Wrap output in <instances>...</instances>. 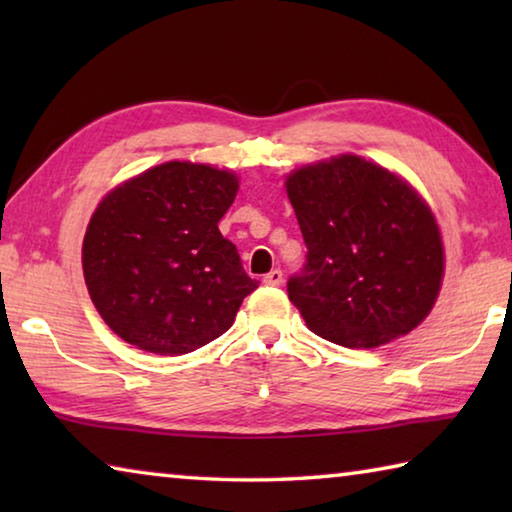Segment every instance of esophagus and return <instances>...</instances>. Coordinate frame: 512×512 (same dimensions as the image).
<instances>
[{
    "label": "esophagus",
    "instance_id": "esophagus-1",
    "mask_svg": "<svg viewBox=\"0 0 512 512\" xmlns=\"http://www.w3.org/2000/svg\"><path fill=\"white\" fill-rule=\"evenodd\" d=\"M264 284H268V287H280V284L284 282V273L280 271V268H273L271 273L264 275Z\"/></svg>",
    "mask_w": 512,
    "mask_h": 512
}]
</instances>
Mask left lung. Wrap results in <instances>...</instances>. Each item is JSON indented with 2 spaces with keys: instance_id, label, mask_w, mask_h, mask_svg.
I'll return each mask as SVG.
<instances>
[{
  "instance_id": "obj_1",
  "label": "left lung",
  "mask_w": 512,
  "mask_h": 512,
  "mask_svg": "<svg viewBox=\"0 0 512 512\" xmlns=\"http://www.w3.org/2000/svg\"><path fill=\"white\" fill-rule=\"evenodd\" d=\"M287 194L307 246L287 291L311 332L343 348H377L429 316L443 239L406 180L348 153L289 173Z\"/></svg>"
}]
</instances>
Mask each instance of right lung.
Returning <instances> with one entry per match:
<instances>
[{
	"mask_svg": "<svg viewBox=\"0 0 512 512\" xmlns=\"http://www.w3.org/2000/svg\"><path fill=\"white\" fill-rule=\"evenodd\" d=\"M237 189L232 171L173 160L99 203L83 239V275L119 339L178 357L228 332L257 289L219 230Z\"/></svg>",
	"mask_w": 512,
	"mask_h": 512,
	"instance_id": "right-lung-1",
	"label": "right lung"
}]
</instances>
